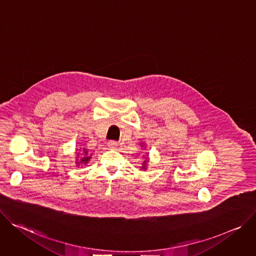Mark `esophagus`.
<instances>
[{
	"mask_svg": "<svg viewBox=\"0 0 256 256\" xmlns=\"http://www.w3.org/2000/svg\"><path fill=\"white\" fill-rule=\"evenodd\" d=\"M117 146H118V144H117V141H115V140H110L108 142V146L110 148H115Z\"/></svg>",
	"mask_w": 256,
	"mask_h": 256,
	"instance_id": "obj_1",
	"label": "esophagus"
}]
</instances>
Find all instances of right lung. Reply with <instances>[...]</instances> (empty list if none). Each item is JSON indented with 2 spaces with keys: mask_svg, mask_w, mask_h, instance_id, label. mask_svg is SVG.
I'll return each mask as SVG.
<instances>
[{
  "mask_svg": "<svg viewBox=\"0 0 256 256\" xmlns=\"http://www.w3.org/2000/svg\"><path fill=\"white\" fill-rule=\"evenodd\" d=\"M79 156V154H78ZM84 156V158H81V162H84L85 164H86L88 162V160L90 158V156H88V152H84V156Z\"/></svg>",
  "mask_w": 256,
  "mask_h": 256,
  "instance_id": "right-lung-1",
  "label": "right lung"
}]
</instances>
